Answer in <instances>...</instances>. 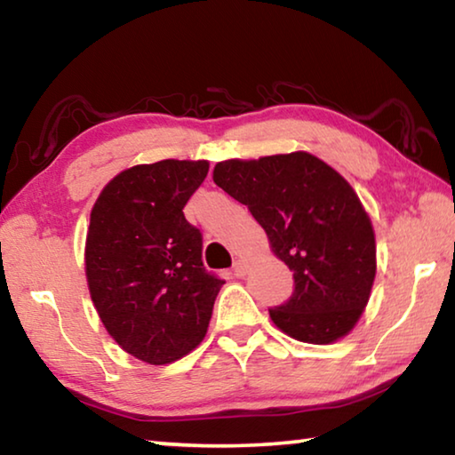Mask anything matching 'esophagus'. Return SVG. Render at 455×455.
I'll return each instance as SVG.
<instances>
[{
    "mask_svg": "<svg viewBox=\"0 0 455 455\" xmlns=\"http://www.w3.org/2000/svg\"><path fill=\"white\" fill-rule=\"evenodd\" d=\"M233 273H235V276H244L246 275V260L236 259L233 265Z\"/></svg>",
    "mask_w": 455,
    "mask_h": 455,
    "instance_id": "1",
    "label": "esophagus"
}]
</instances>
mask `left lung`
I'll return each instance as SVG.
<instances>
[{
    "mask_svg": "<svg viewBox=\"0 0 455 455\" xmlns=\"http://www.w3.org/2000/svg\"><path fill=\"white\" fill-rule=\"evenodd\" d=\"M212 179L249 209L292 271V295L268 309L275 325L315 345L347 335L375 279L373 227L349 182L307 152L225 160Z\"/></svg>",
    "mask_w": 455,
    "mask_h": 455,
    "instance_id": "obj_1",
    "label": "left lung"
}]
</instances>
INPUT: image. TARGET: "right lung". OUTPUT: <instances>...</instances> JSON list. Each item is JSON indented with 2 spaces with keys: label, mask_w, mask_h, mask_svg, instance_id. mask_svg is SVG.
Returning <instances> with one entry per match:
<instances>
[{
  "label": "right lung",
  "mask_w": 455,
  "mask_h": 455,
  "mask_svg": "<svg viewBox=\"0 0 455 455\" xmlns=\"http://www.w3.org/2000/svg\"><path fill=\"white\" fill-rule=\"evenodd\" d=\"M209 163L160 160L106 184L90 214L92 301L122 349L166 365L203 341L225 281L203 265V233L182 209Z\"/></svg>",
  "instance_id": "1"
}]
</instances>
